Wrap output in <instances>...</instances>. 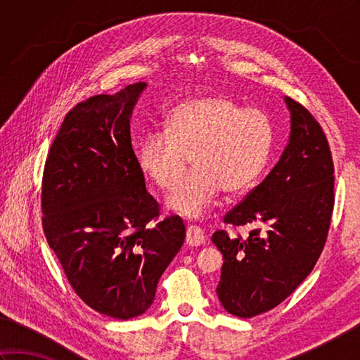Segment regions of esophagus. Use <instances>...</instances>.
Wrapping results in <instances>:
<instances>
[{
    "label": "esophagus",
    "instance_id": "obj_1",
    "mask_svg": "<svg viewBox=\"0 0 360 360\" xmlns=\"http://www.w3.org/2000/svg\"><path fill=\"white\" fill-rule=\"evenodd\" d=\"M186 241H187L188 246H192V248L201 246V244H204V243H205L204 232L201 231L200 227H196V226H190V227H187V236H186Z\"/></svg>",
    "mask_w": 360,
    "mask_h": 360
}]
</instances>
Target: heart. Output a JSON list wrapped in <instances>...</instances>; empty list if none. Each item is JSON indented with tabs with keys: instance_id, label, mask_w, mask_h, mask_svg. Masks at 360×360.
Instances as JSON below:
<instances>
[{
	"instance_id": "heart-1",
	"label": "heart",
	"mask_w": 360,
	"mask_h": 360,
	"mask_svg": "<svg viewBox=\"0 0 360 360\" xmlns=\"http://www.w3.org/2000/svg\"><path fill=\"white\" fill-rule=\"evenodd\" d=\"M274 143L269 116L243 106L226 94L188 98L172 110L165 131L143 136L139 167L156 187L168 190L192 164L193 170L165 200V207L186 218H200L227 195L249 190L263 174Z\"/></svg>"
}]
</instances>
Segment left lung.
<instances>
[{"mask_svg": "<svg viewBox=\"0 0 360 360\" xmlns=\"http://www.w3.org/2000/svg\"><path fill=\"white\" fill-rule=\"evenodd\" d=\"M288 145L278 162L224 217L232 227H257L248 238L212 235L223 254L217 294L229 314L250 319L271 311L308 277L322 254L334 205L328 141L309 111L285 97Z\"/></svg>", "mask_w": 360, "mask_h": 360, "instance_id": "1", "label": "left lung"}]
</instances>
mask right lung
<instances>
[{
	"instance_id": "1",
	"label": "right lung",
	"mask_w": 360,
	"mask_h": 360,
	"mask_svg": "<svg viewBox=\"0 0 360 360\" xmlns=\"http://www.w3.org/2000/svg\"><path fill=\"white\" fill-rule=\"evenodd\" d=\"M147 83L94 96L68 112L46 159L41 210L49 248L88 307L142 316L186 238L179 217L156 224L129 120Z\"/></svg>"
}]
</instances>
